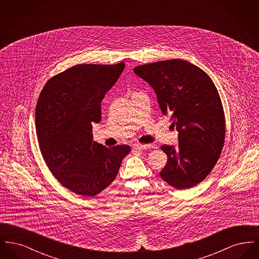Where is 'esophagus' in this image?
<instances>
[{"label":"esophagus","mask_w":259,"mask_h":259,"mask_svg":"<svg viewBox=\"0 0 259 259\" xmlns=\"http://www.w3.org/2000/svg\"><path fill=\"white\" fill-rule=\"evenodd\" d=\"M152 148L151 145H141V144H135L133 146L134 150H143V149H148V148Z\"/></svg>","instance_id":"esophagus-1"}]
</instances>
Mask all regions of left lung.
<instances>
[{
  "mask_svg": "<svg viewBox=\"0 0 259 259\" xmlns=\"http://www.w3.org/2000/svg\"><path fill=\"white\" fill-rule=\"evenodd\" d=\"M134 73L153 88L162 114L179 132L178 147L161 146L168 157L161 178L181 190L197 185L215 166L224 145L225 116L217 87L185 60L141 65Z\"/></svg>",
  "mask_w": 259,
  "mask_h": 259,
  "instance_id": "obj_1",
  "label": "left lung"
}]
</instances>
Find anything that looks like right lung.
I'll use <instances>...</instances> for the list:
<instances>
[{"instance_id":"add662e5","label":"right lung","mask_w":259,"mask_h":259,"mask_svg":"<svg viewBox=\"0 0 259 259\" xmlns=\"http://www.w3.org/2000/svg\"><path fill=\"white\" fill-rule=\"evenodd\" d=\"M114 65L79 64L52 76L36 106V131L41 155L63 186L94 197L114 181L126 145L111 148L93 141L92 124L102 119L101 102L123 72Z\"/></svg>"}]
</instances>
